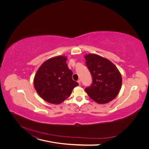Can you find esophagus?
<instances>
[{
	"label": "esophagus",
	"instance_id": "obj_1",
	"mask_svg": "<svg viewBox=\"0 0 149 149\" xmlns=\"http://www.w3.org/2000/svg\"><path fill=\"white\" fill-rule=\"evenodd\" d=\"M78 83H79V85H81V81H80V80H78Z\"/></svg>",
	"mask_w": 149,
	"mask_h": 149
}]
</instances>
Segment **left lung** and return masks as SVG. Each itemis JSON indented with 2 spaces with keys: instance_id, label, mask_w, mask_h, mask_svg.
Instances as JSON below:
<instances>
[{
  "instance_id": "obj_1",
  "label": "left lung",
  "mask_w": 149,
  "mask_h": 149,
  "mask_svg": "<svg viewBox=\"0 0 149 149\" xmlns=\"http://www.w3.org/2000/svg\"><path fill=\"white\" fill-rule=\"evenodd\" d=\"M84 58L92 77V83L85 91L98 104L110 102L121 88L122 77L118 69L110 60L98 55L89 54Z\"/></svg>"
}]
</instances>
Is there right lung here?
Here are the masks:
<instances>
[{
  "label": "right lung",
  "instance_id": "1",
  "mask_svg": "<svg viewBox=\"0 0 149 149\" xmlns=\"http://www.w3.org/2000/svg\"><path fill=\"white\" fill-rule=\"evenodd\" d=\"M67 58L60 56L45 61L38 68L34 86L40 97L49 103L58 104L71 94L79 83L72 80L73 72L68 68Z\"/></svg>",
  "mask_w": 149,
  "mask_h": 149
}]
</instances>
